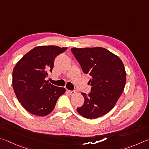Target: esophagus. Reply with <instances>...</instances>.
<instances>
[{
  "label": "esophagus",
  "instance_id": "34e87169",
  "mask_svg": "<svg viewBox=\"0 0 149 149\" xmlns=\"http://www.w3.org/2000/svg\"><path fill=\"white\" fill-rule=\"evenodd\" d=\"M68 92L70 95H74V94H75V90H68Z\"/></svg>",
  "mask_w": 149,
  "mask_h": 149
}]
</instances>
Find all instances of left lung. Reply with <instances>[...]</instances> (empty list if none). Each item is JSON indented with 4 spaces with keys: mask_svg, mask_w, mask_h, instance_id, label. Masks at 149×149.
<instances>
[{
    "mask_svg": "<svg viewBox=\"0 0 149 149\" xmlns=\"http://www.w3.org/2000/svg\"><path fill=\"white\" fill-rule=\"evenodd\" d=\"M71 52L84 74L91 76L88 94L81 93L83 106L77 109L84 118L94 119L106 114L115 106L126 83L123 63L117 55L101 48H73Z\"/></svg>",
    "mask_w": 149,
    "mask_h": 149,
    "instance_id": "left-lung-1",
    "label": "left lung"
}]
</instances>
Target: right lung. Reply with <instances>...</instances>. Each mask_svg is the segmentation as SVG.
I'll return each instance as SVG.
<instances>
[{"label":"right lung","mask_w":149,"mask_h":149,"mask_svg":"<svg viewBox=\"0 0 149 149\" xmlns=\"http://www.w3.org/2000/svg\"><path fill=\"white\" fill-rule=\"evenodd\" d=\"M67 48L37 46L22 57L14 67L13 88L17 98L28 112L38 116L51 113L65 88L46 81L52 72L54 60Z\"/></svg>","instance_id":"1"}]
</instances>
